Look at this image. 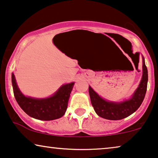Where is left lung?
Listing matches in <instances>:
<instances>
[{
  "instance_id": "obj_1",
  "label": "left lung",
  "mask_w": 158,
  "mask_h": 158,
  "mask_svg": "<svg viewBox=\"0 0 158 158\" xmlns=\"http://www.w3.org/2000/svg\"><path fill=\"white\" fill-rule=\"evenodd\" d=\"M143 57V77L137 89L130 99L123 102L106 100L99 96L94 90L89 86L91 102L95 112L99 117L110 120H119L130 116L139 107L145 98L148 86V69Z\"/></svg>"
}]
</instances>
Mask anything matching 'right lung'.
<instances>
[{
	"label": "right lung",
	"mask_w": 158,
	"mask_h": 158,
	"mask_svg": "<svg viewBox=\"0 0 158 158\" xmlns=\"http://www.w3.org/2000/svg\"><path fill=\"white\" fill-rule=\"evenodd\" d=\"M13 94L19 105L28 115L39 120H54L65 114L74 82L63 84L52 96L47 98L26 97L20 91L15 75L11 76Z\"/></svg>",
	"instance_id": "add662e5"
}]
</instances>
